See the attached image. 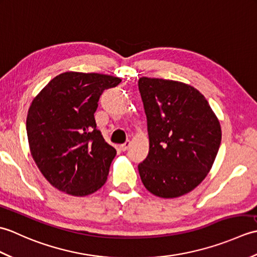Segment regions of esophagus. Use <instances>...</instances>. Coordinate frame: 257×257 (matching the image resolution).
I'll use <instances>...</instances> for the list:
<instances>
[{
	"instance_id": "34e87169",
	"label": "esophagus",
	"mask_w": 257,
	"mask_h": 257,
	"mask_svg": "<svg viewBox=\"0 0 257 257\" xmlns=\"http://www.w3.org/2000/svg\"><path fill=\"white\" fill-rule=\"evenodd\" d=\"M129 146H130V141L127 140L124 144H122L121 146H120V150H121V151H125V150H127V149L129 148Z\"/></svg>"
}]
</instances>
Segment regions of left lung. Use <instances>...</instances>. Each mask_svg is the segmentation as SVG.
<instances>
[{"instance_id":"1","label":"left lung","mask_w":257,"mask_h":257,"mask_svg":"<svg viewBox=\"0 0 257 257\" xmlns=\"http://www.w3.org/2000/svg\"><path fill=\"white\" fill-rule=\"evenodd\" d=\"M149 135V154L138 170L146 189L160 198L192 191L211 170L221 145V125L205 97L176 80L138 81Z\"/></svg>"}]
</instances>
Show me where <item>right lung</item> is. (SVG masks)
I'll list each match as a JSON object with an SVG mask.
<instances>
[{"label":"right lung","instance_id":"1","mask_svg":"<svg viewBox=\"0 0 257 257\" xmlns=\"http://www.w3.org/2000/svg\"><path fill=\"white\" fill-rule=\"evenodd\" d=\"M120 81L103 74L66 72L32 101L26 119L31 154L59 191L84 196L105 184L117 152L97 129L94 113L102 91Z\"/></svg>","mask_w":257,"mask_h":257}]
</instances>
